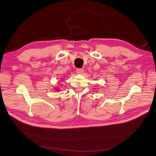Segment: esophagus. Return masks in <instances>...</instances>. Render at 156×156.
Segmentation results:
<instances>
[{
  "label": "esophagus",
  "mask_w": 156,
  "mask_h": 156,
  "mask_svg": "<svg viewBox=\"0 0 156 156\" xmlns=\"http://www.w3.org/2000/svg\"><path fill=\"white\" fill-rule=\"evenodd\" d=\"M76 72H77V73L78 74H81L83 72V69H82V68H77V70H76Z\"/></svg>",
  "instance_id": "obj_1"
}]
</instances>
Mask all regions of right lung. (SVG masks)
<instances>
[{
	"label": "right lung",
	"mask_w": 156,
	"mask_h": 156,
	"mask_svg": "<svg viewBox=\"0 0 156 156\" xmlns=\"http://www.w3.org/2000/svg\"><path fill=\"white\" fill-rule=\"evenodd\" d=\"M55 90H59V89H58V88H57V87H56V88H55Z\"/></svg>",
	"instance_id": "1"
}]
</instances>
